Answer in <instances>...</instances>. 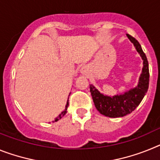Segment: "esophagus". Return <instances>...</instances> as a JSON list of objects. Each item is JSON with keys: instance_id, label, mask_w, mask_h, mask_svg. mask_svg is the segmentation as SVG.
<instances>
[{"instance_id": "1", "label": "esophagus", "mask_w": 160, "mask_h": 160, "mask_svg": "<svg viewBox=\"0 0 160 160\" xmlns=\"http://www.w3.org/2000/svg\"><path fill=\"white\" fill-rule=\"evenodd\" d=\"M87 71H88V68H87V67H83L81 69V72L83 73V74H84V73H86L87 72Z\"/></svg>"}]
</instances>
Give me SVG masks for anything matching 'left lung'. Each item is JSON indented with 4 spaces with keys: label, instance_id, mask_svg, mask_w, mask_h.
Returning <instances> with one entry per match:
<instances>
[{
    "label": "left lung",
    "instance_id": "obj_1",
    "mask_svg": "<svg viewBox=\"0 0 160 160\" xmlns=\"http://www.w3.org/2000/svg\"><path fill=\"white\" fill-rule=\"evenodd\" d=\"M126 35L131 42L134 43L136 50L143 60L142 72L138 86L122 95H117L113 97L104 96L96 89L94 86H89L90 92L97 109L101 114L109 118L124 117L133 112L141 103L149 86V67L147 56L142 49L139 42L130 34H127Z\"/></svg>",
    "mask_w": 160,
    "mask_h": 160
}]
</instances>
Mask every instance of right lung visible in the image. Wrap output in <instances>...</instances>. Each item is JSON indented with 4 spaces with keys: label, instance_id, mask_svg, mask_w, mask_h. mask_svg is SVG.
<instances>
[{
    "label": "right lung",
    "instance_id": "add662e5",
    "mask_svg": "<svg viewBox=\"0 0 160 160\" xmlns=\"http://www.w3.org/2000/svg\"><path fill=\"white\" fill-rule=\"evenodd\" d=\"M68 102H67L66 108H65V109L63 111V112H62V113H60V114L59 115V117H57L56 118H55V122H57V121H59V119H61V118H63V117L64 116L65 114H66V113H67V109H68Z\"/></svg>",
    "mask_w": 160,
    "mask_h": 160
}]
</instances>
